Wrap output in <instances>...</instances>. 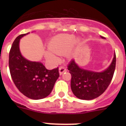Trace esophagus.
<instances>
[{
  "mask_svg": "<svg viewBox=\"0 0 126 126\" xmlns=\"http://www.w3.org/2000/svg\"><path fill=\"white\" fill-rule=\"evenodd\" d=\"M67 69L64 66H61L59 67V73L60 74H62L64 72H66Z\"/></svg>",
  "mask_w": 126,
  "mask_h": 126,
  "instance_id": "34e87169",
  "label": "esophagus"
}]
</instances>
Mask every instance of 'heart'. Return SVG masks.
I'll return each instance as SVG.
<instances>
[{
    "label": "heart",
    "instance_id": "heart-1",
    "mask_svg": "<svg viewBox=\"0 0 126 126\" xmlns=\"http://www.w3.org/2000/svg\"><path fill=\"white\" fill-rule=\"evenodd\" d=\"M75 37L73 34H60L53 36L48 43V48L50 52H47L45 56L48 60L53 62L59 61L56 55H61L67 51V54L71 53V47L75 43Z\"/></svg>",
    "mask_w": 126,
    "mask_h": 126
}]
</instances>
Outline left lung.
Segmentation results:
<instances>
[{
  "mask_svg": "<svg viewBox=\"0 0 126 126\" xmlns=\"http://www.w3.org/2000/svg\"><path fill=\"white\" fill-rule=\"evenodd\" d=\"M102 38H105L101 36ZM115 53L111 64L107 69L97 73L80 68L74 60L67 66L71 74V88L73 94L81 100H93L107 90L113 78L115 69Z\"/></svg>",
  "mask_w": 126,
  "mask_h": 126,
  "instance_id": "1",
  "label": "left lung"
}]
</instances>
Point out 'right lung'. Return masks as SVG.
Here are the masks:
<instances>
[{"instance_id": "obj_1", "label": "right lung", "mask_w": 126, "mask_h": 126, "mask_svg": "<svg viewBox=\"0 0 126 126\" xmlns=\"http://www.w3.org/2000/svg\"><path fill=\"white\" fill-rule=\"evenodd\" d=\"M28 33L20 34L13 42L9 67L12 79L19 91L29 98L40 100L50 94L59 77V68L48 70L41 62L30 61L22 56L20 39Z\"/></svg>"}]
</instances>
